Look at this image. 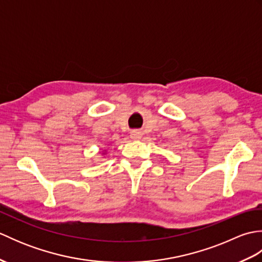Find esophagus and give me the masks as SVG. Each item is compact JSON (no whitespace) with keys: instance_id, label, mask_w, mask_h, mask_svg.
Returning <instances> with one entry per match:
<instances>
[{"instance_id":"1","label":"esophagus","mask_w":262,"mask_h":262,"mask_svg":"<svg viewBox=\"0 0 262 262\" xmlns=\"http://www.w3.org/2000/svg\"><path fill=\"white\" fill-rule=\"evenodd\" d=\"M130 137H132V140H134V141L141 140V138H142V133L140 130H133L130 133Z\"/></svg>"}]
</instances>
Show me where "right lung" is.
I'll use <instances>...</instances> for the list:
<instances>
[{
  "instance_id": "add662e5",
  "label": "right lung",
  "mask_w": 262,
  "mask_h": 262,
  "mask_svg": "<svg viewBox=\"0 0 262 262\" xmlns=\"http://www.w3.org/2000/svg\"><path fill=\"white\" fill-rule=\"evenodd\" d=\"M104 153H105V149H104V152H103V153H102V154H104Z\"/></svg>"
}]
</instances>
